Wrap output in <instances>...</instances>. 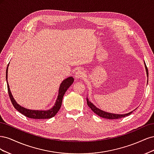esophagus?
<instances>
[{
	"label": "esophagus",
	"instance_id": "34e87169",
	"mask_svg": "<svg viewBox=\"0 0 154 154\" xmlns=\"http://www.w3.org/2000/svg\"><path fill=\"white\" fill-rule=\"evenodd\" d=\"M76 78L77 79H80V80H82L85 78V73L82 70H78L77 72H76Z\"/></svg>",
	"mask_w": 154,
	"mask_h": 154
}]
</instances>
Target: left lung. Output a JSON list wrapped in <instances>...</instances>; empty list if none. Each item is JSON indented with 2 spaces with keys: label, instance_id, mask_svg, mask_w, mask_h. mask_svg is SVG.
Wrapping results in <instances>:
<instances>
[{
  "label": "left lung",
  "instance_id": "obj_1",
  "mask_svg": "<svg viewBox=\"0 0 154 154\" xmlns=\"http://www.w3.org/2000/svg\"><path fill=\"white\" fill-rule=\"evenodd\" d=\"M144 66H145L147 77L148 78V69H147V67L146 66L145 63H144ZM87 103L88 106H89V108L92 110V111L94 112V113H95L97 116H99L100 117L103 118H105V119H119V118L126 117V116H129L130 114H131L134 112V110H133V111L130 112H128L127 114H117L109 113V112H105V111L102 110H100L98 108H97V107L94 104L91 103V101H89V100H88V98H87Z\"/></svg>",
  "mask_w": 154,
  "mask_h": 154
}]
</instances>
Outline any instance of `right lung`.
I'll use <instances>...</instances> for the list:
<instances>
[{
    "label": "right lung",
    "instance_id": "obj_1",
    "mask_svg": "<svg viewBox=\"0 0 154 154\" xmlns=\"http://www.w3.org/2000/svg\"><path fill=\"white\" fill-rule=\"evenodd\" d=\"M8 66H9V64L7 67L6 72V82L8 83V94H9V96H10L11 101L13 106L15 107V109H16L18 112H20L23 115L26 116V117L32 118V119H50L57 114V113L59 111L60 107L62 106V99L65 93H66V92L69 88V87L71 86L74 82V78L72 77L71 76L65 79V80L62 82L61 84H60L57 100L56 101L55 103L52 108L48 110H29V109L24 108V107L20 106V105H18L15 100V99L13 98L11 92L10 91V87H9V84L8 83Z\"/></svg>",
    "mask_w": 154,
    "mask_h": 154
}]
</instances>
